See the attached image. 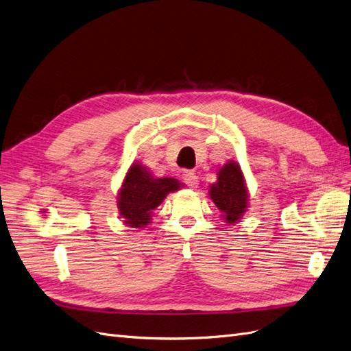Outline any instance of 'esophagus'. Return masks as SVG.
Wrapping results in <instances>:
<instances>
[{
  "mask_svg": "<svg viewBox=\"0 0 351 351\" xmlns=\"http://www.w3.org/2000/svg\"><path fill=\"white\" fill-rule=\"evenodd\" d=\"M183 180H184V183H186L189 187H192V189L197 187V184H199V178H197L196 173H193V171H186V173L183 174Z\"/></svg>",
  "mask_w": 351,
  "mask_h": 351,
  "instance_id": "esophagus-1",
  "label": "esophagus"
}]
</instances>
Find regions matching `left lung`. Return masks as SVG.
Here are the masks:
<instances>
[{"mask_svg": "<svg viewBox=\"0 0 351 351\" xmlns=\"http://www.w3.org/2000/svg\"><path fill=\"white\" fill-rule=\"evenodd\" d=\"M209 195L228 224L241 218L246 210L247 193L240 167L234 162L222 167L218 173V183L210 186Z\"/></svg>", "mask_w": 351, "mask_h": 351, "instance_id": "1", "label": "left lung"}]
</instances>
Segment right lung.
Masks as SVG:
<instances>
[{"mask_svg":"<svg viewBox=\"0 0 351 351\" xmlns=\"http://www.w3.org/2000/svg\"><path fill=\"white\" fill-rule=\"evenodd\" d=\"M176 178H154L142 165H133L124 180L119 196V209L124 222L130 227L146 226L151 214L164 197L178 190Z\"/></svg>","mask_w":351,"mask_h":351,"instance_id":"obj_1","label":"right lung"}]
</instances>
